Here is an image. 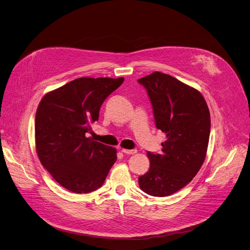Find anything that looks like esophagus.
<instances>
[{
  "mask_svg": "<svg viewBox=\"0 0 250 250\" xmlns=\"http://www.w3.org/2000/svg\"><path fill=\"white\" fill-rule=\"evenodd\" d=\"M122 152L126 155H134L137 153V149H127V148H122Z\"/></svg>",
  "mask_w": 250,
  "mask_h": 250,
  "instance_id": "34e87169",
  "label": "esophagus"
}]
</instances>
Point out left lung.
<instances>
[{"instance_id":"obj_1","label":"left lung","mask_w":250,"mask_h":250,"mask_svg":"<svg viewBox=\"0 0 250 250\" xmlns=\"http://www.w3.org/2000/svg\"><path fill=\"white\" fill-rule=\"evenodd\" d=\"M147 91L157 128L166 135L161 154L147 152L148 171L140 188L155 197L169 196L192 181L206 158L210 112L203 95L177 78L155 71L139 79Z\"/></svg>"}]
</instances>
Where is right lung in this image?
Here are the masks:
<instances>
[{
  "label": "right lung",
  "instance_id": "1",
  "mask_svg": "<svg viewBox=\"0 0 250 250\" xmlns=\"http://www.w3.org/2000/svg\"><path fill=\"white\" fill-rule=\"evenodd\" d=\"M125 78L80 77L46 93L35 118V145L43 167L65 189L89 193L102 187L116 149L87 138L105 98Z\"/></svg>",
  "mask_w": 250,
  "mask_h": 250
}]
</instances>
